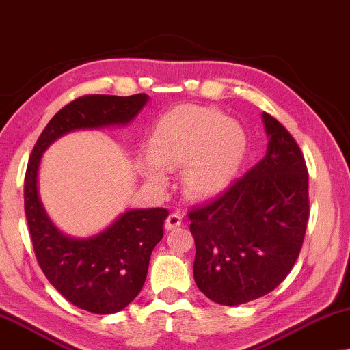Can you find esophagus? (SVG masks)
<instances>
[{"label": "esophagus", "instance_id": "1", "mask_svg": "<svg viewBox=\"0 0 350 350\" xmlns=\"http://www.w3.org/2000/svg\"><path fill=\"white\" fill-rule=\"evenodd\" d=\"M180 225H182V215L174 213V214L168 215V219H166V222H165V228L171 231V230L179 228Z\"/></svg>", "mask_w": 350, "mask_h": 350}]
</instances>
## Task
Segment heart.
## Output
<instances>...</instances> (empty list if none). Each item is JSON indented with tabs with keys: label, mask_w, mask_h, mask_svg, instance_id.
Wrapping results in <instances>:
<instances>
[{
	"label": "heart",
	"mask_w": 350,
	"mask_h": 350,
	"mask_svg": "<svg viewBox=\"0 0 350 350\" xmlns=\"http://www.w3.org/2000/svg\"><path fill=\"white\" fill-rule=\"evenodd\" d=\"M149 157L137 163L146 184L165 189V171L182 170V189L195 200H211L233 184L247 155V135L217 109L184 105L161 116L152 128Z\"/></svg>",
	"instance_id": "obj_1"
}]
</instances>
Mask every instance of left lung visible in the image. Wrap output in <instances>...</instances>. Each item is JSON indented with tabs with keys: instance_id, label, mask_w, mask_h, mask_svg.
I'll use <instances>...</instances> for the list:
<instances>
[{
	"instance_id": "left-lung-1",
	"label": "left lung",
	"mask_w": 350,
	"mask_h": 350,
	"mask_svg": "<svg viewBox=\"0 0 350 350\" xmlns=\"http://www.w3.org/2000/svg\"><path fill=\"white\" fill-rule=\"evenodd\" d=\"M262 160L211 203L189 213L193 278L224 306L249 303L278 287L297 262L309 219L308 168L292 135L262 114Z\"/></svg>"
}]
</instances>
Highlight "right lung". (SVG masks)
<instances>
[{
	"instance_id": "right-lung-1",
	"label": "right lung",
	"mask_w": 350,
	"mask_h": 350,
	"mask_svg": "<svg viewBox=\"0 0 350 350\" xmlns=\"http://www.w3.org/2000/svg\"><path fill=\"white\" fill-rule=\"evenodd\" d=\"M149 96L88 95L57 112L39 136L25 176V214L33 249L42 273L75 306L93 314L126 308L146 282L150 254L163 238L168 211L126 209L100 233L72 238L52 222L39 196V166L58 137L76 130L126 126Z\"/></svg>"
}]
</instances>
